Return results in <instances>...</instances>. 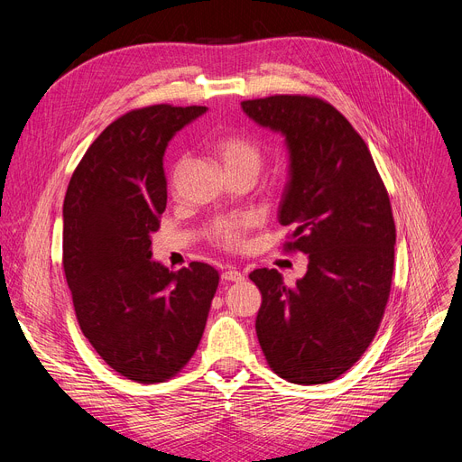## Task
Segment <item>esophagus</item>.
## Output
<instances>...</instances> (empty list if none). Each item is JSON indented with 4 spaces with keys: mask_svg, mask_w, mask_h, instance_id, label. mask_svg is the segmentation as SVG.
I'll return each instance as SVG.
<instances>
[{
    "mask_svg": "<svg viewBox=\"0 0 462 462\" xmlns=\"http://www.w3.org/2000/svg\"><path fill=\"white\" fill-rule=\"evenodd\" d=\"M221 277H223V281H225V282H241V281L245 279V277H244V273L237 272V270H225Z\"/></svg>",
    "mask_w": 462,
    "mask_h": 462,
    "instance_id": "1",
    "label": "esophagus"
}]
</instances>
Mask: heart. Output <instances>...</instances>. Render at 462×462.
Segmentation results:
<instances>
[{"instance_id":"b5f03b06","label":"heart","mask_w":462,"mask_h":462,"mask_svg":"<svg viewBox=\"0 0 462 462\" xmlns=\"http://www.w3.org/2000/svg\"><path fill=\"white\" fill-rule=\"evenodd\" d=\"M211 150L221 159L226 172L236 178L254 180L263 164V148L258 140L241 131H226L217 134L211 142ZM185 168V157H180L172 168V183H176ZM272 189V185H270ZM256 226V218L251 215L218 217L209 223L206 234L211 244L226 251L244 247L247 234Z\"/></svg>"}]
</instances>
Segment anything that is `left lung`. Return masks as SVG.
<instances>
[{"mask_svg": "<svg viewBox=\"0 0 462 462\" xmlns=\"http://www.w3.org/2000/svg\"><path fill=\"white\" fill-rule=\"evenodd\" d=\"M241 106L286 136L290 180L279 221L292 232L282 251L309 254L294 286L277 270L249 275L262 292L258 343L281 378L326 383L365 354L383 319L395 262L390 194L365 140L320 97L270 95Z\"/></svg>", "mask_w": 462, "mask_h": 462, "instance_id": "obj_1", "label": "left lung"}]
</instances>
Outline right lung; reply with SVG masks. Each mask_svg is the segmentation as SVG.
Returning a JSON list of instances; mask_svg holds the SVG:
<instances>
[{"label": "right lung", "instance_id": "obj_1", "mask_svg": "<svg viewBox=\"0 0 462 462\" xmlns=\"http://www.w3.org/2000/svg\"><path fill=\"white\" fill-rule=\"evenodd\" d=\"M206 106L152 105L114 119L70 176L63 202V272L79 326L133 382L174 378L197 352L218 272L152 262L166 209L168 140Z\"/></svg>", "mask_w": 462, "mask_h": 462}]
</instances>
